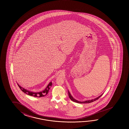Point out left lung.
<instances>
[{"mask_svg": "<svg viewBox=\"0 0 129 129\" xmlns=\"http://www.w3.org/2000/svg\"><path fill=\"white\" fill-rule=\"evenodd\" d=\"M68 94H69V98H70V100H71V101H73L75 102H76V103H81V104H82V103H91V102H93V101H94L97 100H98V99L100 98L101 96H102V95H101L100 96H99L98 97H97V98H96L94 99H93V100H89V101H83V102H80V101H77V100H75V99H74L73 97L71 96V95L70 94V92L69 91H68Z\"/></svg>", "mask_w": 129, "mask_h": 129, "instance_id": "8db88e82", "label": "left lung"}]
</instances>
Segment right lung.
<instances>
[{"label": "right lung", "instance_id": "obj_1", "mask_svg": "<svg viewBox=\"0 0 129 129\" xmlns=\"http://www.w3.org/2000/svg\"><path fill=\"white\" fill-rule=\"evenodd\" d=\"M52 84V82H50L49 83V84L48 85L47 87L45 88V89H44L42 91L38 92V93H34V92H33L29 91H28V90L24 89H23V88H22V87H21V86H20L19 84H18V86H19V88L21 90H22V91L24 93L27 94H28V95H30V96L41 97L45 96V95H46L48 93L49 90V89H50V88Z\"/></svg>", "mask_w": 129, "mask_h": 129}]
</instances>
